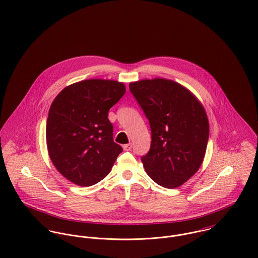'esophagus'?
<instances>
[{
  "label": "esophagus",
  "mask_w": 258,
  "mask_h": 258,
  "mask_svg": "<svg viewBox=\"0 0 258 258\" xmlns=\"http://www.w3.org/2000/svg\"><path fill=\"white\" fill-rule=\"evenodd\" d=\"M122 148H123V151L130 152V151H132V149H133V145H132V144H127V145H124Z\"/></svg>",
  "instance_id": "34e87169"
}]
</instances>
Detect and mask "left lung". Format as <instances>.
Masks as SVG:
<instances>
[{
  "label": "left lung",
  "instance_id": "8db88e82",
  "mask_svg": "<svg viewBox=\"0 0 258 258\" xmlns=\"http://www.w3.org/2000/svg\"><path fill=\"white\" fill-rule=\"evenodd\" d=\"M152 131L149 153L142 156L157 184L174 188L200 168L206 155L209 125L206 110L184 87L164 79L130 84Z\"/></svg>",
  "mask_w": 258,
  "mask_h": 258
}]
</instances>
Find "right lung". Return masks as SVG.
<instances>
[{"label":"right lung","instance_id":"1","mask_svg":"<svg viewBox=\"0 0 258 258\" xmlns=\"http://www.w3.org/2000/svg\"><path fill=\"white\" fill-rule=\"evenodd\" d=\"M125 93L124 85L86 80L64 88L47 119V146L55 168L70 181L90 186L110 171L122 148L113 142L109 108Z\"/></svg>","mask_w":258,"mask_h":258}]
</instances>
